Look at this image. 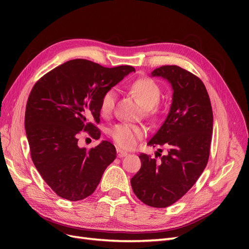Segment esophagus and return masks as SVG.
Here are the masks:
<instances>
[{"label": "esophagus", "instance_id": "esophagus-1", "mask_svg": "<svg viewBox=\"0 0 249 249\" xmlns=\"http://www.w3.org/2000/svg\"><path fill=\"white\" fill-rule=\"evenodd\" d=\"M116 150H117V156H118V158H124V157L127 156V153L124 152V150H123V149L117 148Z\"/></svg>", "mask_w": 249, "mask_h": 249}]
</instances>
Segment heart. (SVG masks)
Masks as SVG:
<instances>
[{"instance_id": "heart-1", "label": "heart", "mask_w": 249, "mask_h": 249, "mask_svg": "<svg viewBox=\"0 0 249 249\" xmlns=\"http://www.w3.org/2000/svg\"><path fill=\"white\" fill-rule=\"evenodd\" d=\"M130 90L138 97L149 114H155V106L160 101L161 89L153 79L139 78L130 85ZM116 100L117 90L115 88H109L104 92L100 102V110L104 116L110 115L114 110ZM110 134L119 147L131 149L142 139L144 130L135 124H119L112 127Z\"/></svg>"}]
</instances>
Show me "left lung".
<instances>
[{
  "mask_svg": "<svg viewBox=\"0 0 249 249\" xmlns=\"http://www.w3.org/2000/svg\"><path fill=\"white\" fill-rule=\"evenodd\" d=\"M153 77L172 86L168 115L147 145H166L168 154H140L141 168L131 179L135 195L153 208H166L182 198L205 170L213 132V111L202 81L182 67L163 65ZM162 153V150H161ZM159 155V161L155 158Z\"/></svg>",
  "mask_w": 249,
  "mask_h": 249,
  "instance_id": "8db88e82",
  "label": "left lung"
}]
</instances>
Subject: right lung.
I'll return each mask as SVG.
<instances>
[{
    "mask_svg": "<svg viewBox=\"0 0 249 249\" xmlns=\"http://www.w3.org/2000/svg\"><path fill=\"white\" fill-rule=\"evenodd\" d=\"M132 71L130 65L109 69L73 59L35 83L26 107V134L36 169L58 196L71 201L88 197L115 160L111 142L81 148L78 135L86 131L100 139L95 124H100L101 97Z\"/></svg>",
    "mask_w": 249,
    "mask_h": 249,
    "instance_id": "add662e5",
    "label": "right lung"
}]
</instances>
